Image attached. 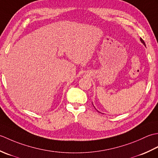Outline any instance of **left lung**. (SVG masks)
Segmentation results:
<instances>
[{"instance_id":"obj_1","label":"left lung","mask_w":158,"mask_h":158,"mask_svg":"<svg viewBox=\"0 0 158 158\" xmlns=\"http://www.w3.org/2000/svg\"><path fill=\"white\" fill-rule=\"evenodd\" d=\"M140 42H141V43H143V44L144 45L146 46V45H145V42H144V41H143V40L141 38L140 39ZM92 105H93V104H92ZM94 108H95V107H94ZM95 109H96V108H95ZM96 110H97V109H96ZM98 112H99V111H98Z\"/></svg>"}]
</instances>
